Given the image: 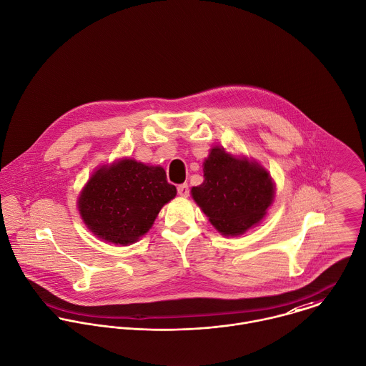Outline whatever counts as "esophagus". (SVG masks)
Masks as SVG:
<instances>
[{
  "label": "esophagus",
  "mask_w": 366,
  "mask_h": 366,
  "mask_svg": "<svg viewBox=\"0 0 366 366\" xmlns=\"http://www.w3.org/2000/svg\"><path fill=\"white\" fill-rule=\"evenodd\" d=\"M189 186H187V183H183V184H179L177 186V193H179V196H182V197H187L189 196Z\"/></svg>",
  "instance_id": "1"
}]
</instances>
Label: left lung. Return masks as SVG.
<instances>
[{"instance_id": "left-lung-1", "label": "left lung", "mask_w": 366, "mask_h": 366, "mask_svg": "<svg viewBox=\"0 0 366 366\" xmlns=\"http://www.w3.org/2000/svg\"><path fill=\"white\" fill-rule=\"evenodd\" d=\"M203 172L204 182L192 189V196L222 234H243L264 217L274 197L267 170L214 147Z\"/></svg>"}]
</instances>
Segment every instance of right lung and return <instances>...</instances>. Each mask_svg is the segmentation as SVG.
Returning <instances> with one entry per match:
<instances>
[{"label": "right lung", "mask_w": 366, "mask_h": 366, "mask_svg": "<svg viewBox=\"0 0 366 366\" xmlns=\"http://www.w3.org/2000/svg\"><path fill=\"white\" fill-rule=\"evenodd\" d=\"M176 187L160 166L124 159L94 173L78 200L89 230L111 243H134L146 234Z\"/></svg>", "instance_id": "obj_1"}]
</instances>
